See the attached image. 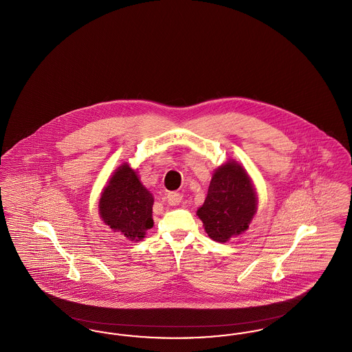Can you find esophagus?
<instances>
[{"mask_svg":"<svg viewBox=\"0 0 352 352\" xmlns=\"http://www.w3.org/2000/svg\"><path fill=\"white\" fill-rule=\"evenodd\" d=\"M182 199H184V197L179 192H170L168 195V204H171V206H178Z\"/></svg>","mask_w":352,"mask_h":352,"instance_id":"34e87169","label":"esophagus"}]
</instances>
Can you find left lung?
Instances as JSON below:
<instances>
[{
	"mask_svg": "<svg viewBox=\"0 0 352 352\" xmlns=\"http://www.w3.org/2000/svg\"><path fill=\"white\" fill-rule=\"evenodd\" d=\"M256 201L248 174L230 161L214 173L207 198L197 215L212 240L226 243L248 228L256 212Z\"/></svg>",
	"mask_w": 352,
	"mask_h": 352,
	"instance_id": "1",
	"label": "left lung"
}]
</instances>
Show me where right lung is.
I'll return each instance as SVG.
<instances>
[{"instance_id": "right-lung-1", "label": "right lung", "mask_w": 352, "mask_h": 352, "mask_svg": "<svg viewBox=\"0 0 352 352\" xmlns=\"http://www.w3.org/2000/svg\"><path fill=\"white\" fill-rule=\"evenodd\" d=\"M153 195L128 164L115 171L101 194V219L129 240L140 241L153 227Z\"/></svg>"}]
</instances>
